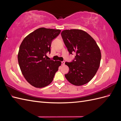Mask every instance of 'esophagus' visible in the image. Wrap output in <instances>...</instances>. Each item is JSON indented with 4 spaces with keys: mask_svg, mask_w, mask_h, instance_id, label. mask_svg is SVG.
<instances>
[{
    "mask_svg": "<svg viewBox=\"0 0 121 121\" xmlns=\"http://www.w3.org/2000/svg\"><path fill=\"white\" fill-rule=\"evenodd\" d=\"M65 62L64 61H61V65H65Z\"/></svg>",
    "mask_w": 121,
    "mask_h": 121,
    "instance_id": "esophagus-1",
    "label": "esophagus"
}]
</instances>
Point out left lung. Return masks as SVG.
Wrapping results in <instances>:
<instances>
[{"label": "left lung", "instance_id": "8db88e82", "mask_svg": "<svg viewBox=\"0 0 121 121\" xmlns=\"http://www.w3.org/2000/svg\"><path fill=\"white\" fill-rule=\"evenodd\" d=\"M61 35L69 53H76L74 60L65 63L69 68L65 77L75 86L88 83L96 74L100 63V50L96 42L87 33L79 29L64 30Z\"/></svg>", "mask_w": 121, "mask_h": 121}]
</instances>
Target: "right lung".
<instances>
[{
	"label": "right lung",
	"instance_id": "right-lung-1",
	"mask_svg": "<svg viewBox=\"0 0 121 121\" xmlns=\"http://www.w3.org/2000/svg\"><path fill=\"white\" fill-rule=\"evenodd\" d=\"M58 29L40 28L23 40L17 55L18 63L27 82L36 88H43L52 82L61 61L47 60L53 39L60 34Z\"/></svg>",
	"mask_w": 121,
	"mask_h": 121
}]
</instances>
